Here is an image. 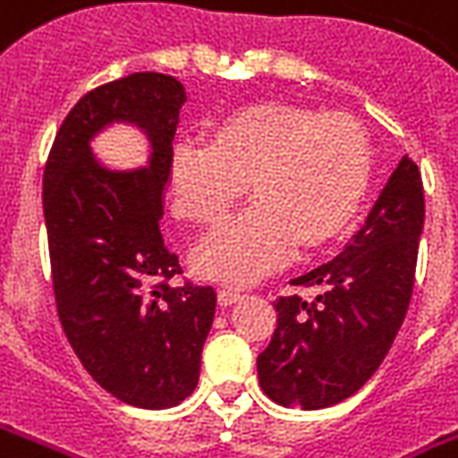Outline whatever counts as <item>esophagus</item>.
Listing matches in <instances>:
<instances>
[{"instance_id":"1","label":"esophagus","mask_w":458,"mask_h":458,"mask_svg":"<svg viewBox=\"0 0 458 458\" xmlns=\"http://www.w3.org/2000/svg\"><path fill=\"white\" fill-rule=\"evenodd\" d=\"M238 300H240V293H235V290H220L218 293L220 307H228V305H233V302H238Z\"/></svg>"}]
</instances>
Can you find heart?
<instances>
[{
	"instance_id": "obj_1",
	"label": "heart",
	"mask_w": 458,
	"mask_h": 458,
	"mask_svg": "<svg viewBox=\"0 0 458 458\" xmlns=\"http://www.w3.org/2000/svg\"><path fill=\"white\" fill-rule=\"evenodd\" d=\"M372 181V143L357 118L295 104L238 108L168 153L175 218L216 225L245 193L252 208L193 250V270L248 284L280 267L297 245L322 250L350 228Z\"/></svg>"
}]
</instances>
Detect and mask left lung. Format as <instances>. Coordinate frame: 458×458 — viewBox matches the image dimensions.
<instances>
[{
	"label": "left lung",
	"instance_id": "1",
	"mask_svg": "<svg viewBox=\"0 0 458 458\" xmlns=\"http://www.w3.org/2000/svg\"><path fill=\"white\" fill-rule=\"evenodd\" d=\"M421 230L424 185L404 156L342 255L293 280L318 295L275 302L277 327L258 354L265 394L310 411L362 389L407 315Z\"/></svg>",
	"mask_w": 458,
	"mask_h": 458
}]
</instances>
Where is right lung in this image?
<instances>
[{"instance_id": "right-lung-1", "label": "right lung", "mask_w": 458, "mask_h": 458, "mask_svg": "<svg viewBox=\"0 0 458 458\" xmlns=\"http://www.w3.org/2000/svg\"><path fill=\"white\" fill-rule=\"evenodd\" d=\"M183 84L139 72L89 91L64 118L44 168L51 283L66 340L98 385L131 407L168 409L193 394L216 318L213 287L168 284L181 265L161 235L163 188ZM139 125L152 161L111 172L90 139Z\"/></svg>"}]
</instances>
